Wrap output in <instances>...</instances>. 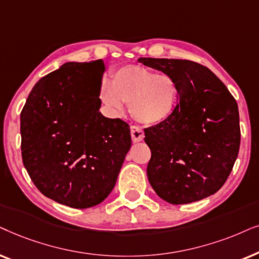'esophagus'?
I'll use <instances>...</instances> for the list:
<instances>
[{
    "mask_svg": "<svg viewBox=\"0 0 259 259\" xmlns=\"http://www.w3.org/2000/svg\"><path fill=\"white\" fill-rule=\"evenodd\" d=\"M130 133H132V139L134 142H140V141H142L144 139V132L139 126H130Z\"/></svg>",
    "mask_w": 259,
    "mask_h": 259,
    "instance_id": "esophagus-1",
    "label": "esophagus"
}]
</instances>
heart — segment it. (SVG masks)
Returning a JSON list of instances; mask_svg holds the SVG:
<instances>
[{"label":"heart","instance_id":"heart-1","mask_svg":"<svg viewBox=\"0 0 259 259\" xmlns=\"http://www.w3.org/2000/svg\"><path fill=\"white\" fill-rule=\"evenodd\" d=\"M179 92L173 75L127 65L113 72L111 82H103L99 98L111 113H119L126 103L134 119L144 125H156L173 115Z\"/></svg>","mask_w":259,"mask_h":259}]
</instances>
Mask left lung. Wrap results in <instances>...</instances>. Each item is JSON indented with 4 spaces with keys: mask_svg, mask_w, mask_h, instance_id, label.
<instances>
[{
    "mask_svg": "<svg viewBox=\"0 0 259 259\" xmlns=\"http://www.w3.org/2000/svg\"><path fill=\"white\" fill-rule=\"evenodd\" d=\"M139 63L173 75L180 89L173 115L144 129L151 151L147 167L151 187L174 205L214 194L239 151L236 99L211 70L195 61L140 58Z\"/></svg>",
    "mask_w": 259,
    "mask_h": 259,
    "instance_id": "obj_1",
    "label": "left lung"
}]
</instances>
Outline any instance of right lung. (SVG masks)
Masks as SVG:
<instances>
[{
    "instance_id": "1",
    "label": "right lung",
    "mask_w": 259,
    "mask_h": 259,
    "mask_svg": "<svg viewBox=\"0 0 259 259\" xmlns=\"http://www.w3.org/2000/svg\"><path fill=\"white\" fill-rule=\"evenodd\" d=\"M104 63H66L36 82L21 111V153L33 184L59 204L88 208L115 187L132 147L127 123L101 108Z\"/></svg>"
}]
</instances>
